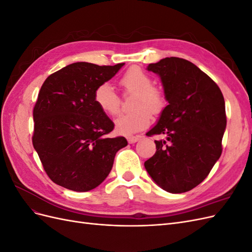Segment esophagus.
Listing matches in <instances>:
<instances>
[{
  "instance_id": "1",
  "label": "esophagus",
  "mask_w": 252,
  "mask_h": 252,
  "mask_svg": "<svg viewBox=\"0 0 252 252\" xmlns=\"http://www.w3.org/2000/svg\"><path fill=\"white\" fill-rule=\"evenodd\" d=\"M141 140V136L140 135H130V136H127V141L129 144H134L138 141Z\"/></svg>"
}]
</instances>
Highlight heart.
<instances>
[{
  "label": "heart",
  "mask_w": 252,
  "mask_h": 252,
  "mask_svg": "<svg viewBox=\"0 0 252 252\" xmlns=\"http://www.w3.org/2000/svg\"><path fill=\"white\" fill-rule=\"evenodd\" d=\"M119 83L126 93L135 94L133 100L135 109L122 113L116 119L117 130L129 135L148 127L151 122L150 111L154 114L161 113L166 106V98L161 89L152 86L154 81L151 77L140 67L129 68ZM94 102L108 116H116L120 111V97L107 83L96 87Z\"/></svg>",
  "instance_id": "obj_1"
}]
</instances>
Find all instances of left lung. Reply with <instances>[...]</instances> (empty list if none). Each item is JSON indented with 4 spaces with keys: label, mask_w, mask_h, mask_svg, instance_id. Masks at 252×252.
<instances>
[{
    "label": "left lung",
    "mask_w": 252,
    "mask_h": 252,
    "mask_svg": "<svg viewBox=\"0 0 252 252\" xmlns=\"http://www.w3.org/2000/svg\"><path fill=\"white\" fill-rule=\"evenodd\" d=\"M161 79L168 105L146 133L161 134L155 156L144 163L158 186L170 193L189 191L209 174L222 154L225 101L217 84L187 60L170 57L149 64Z\"/></svg>",
    "instance_id": "8db88e82"
}]
</instances>
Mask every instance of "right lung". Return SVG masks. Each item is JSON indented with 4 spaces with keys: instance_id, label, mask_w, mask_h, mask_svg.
Here are the masks:
<instances>
[{
    "instance_id": "add662e5",
    "label": "right lung",
    "mask_w": 252,
    "mask_h": 252,
    "mask_svg": "<svg viewBox=\"0 0 252 252\" xmlns=\"http://www.w3.org/2000/svg\"><path fill=\"white\" fill-rule=\"evenodd\" d=\"M123 66L78 62L45 80L33 108L32 144L56 184L78 192L97 187L127 146L124 136H107L114 124L94 102L96 87Z\"/></svg>"
}]
</instances>
